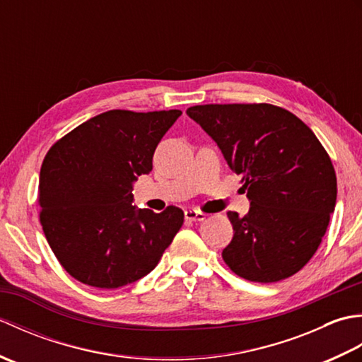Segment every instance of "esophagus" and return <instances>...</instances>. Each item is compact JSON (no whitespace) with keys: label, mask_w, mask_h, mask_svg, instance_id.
I'll return each mask as SVG.
<instances>
[{"label":"esophagus","mask_w":362,"mask_h":362,"mask_svg":"<svg viewBox=\"0 0 362 362\" xmlns=\"http://www.w3.org/2000/svg\"><path fill=\"white\" fill-rule=\"evenodd\" d=\"M205 218H206V214L202 213L201 210H194V209L185 210V219L187 221H204Z\"/></svg>","instance_id":"1"}]
</instances>
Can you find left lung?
<instances>
[{"mask_svg":"<svg viewBox=\"0 0 362 362\" xmlns=\"http://www.w3.org/2000/svg\"><path fill=\"white\" fill-rule=\"evenodd\" d=\"M187 115L209 134L241 175L250 209L227 216L233 238L222 258L243 279L275 283L316 253L334 211L332 160L313 130L272 104H206Z\"/></svg>","mask_w":362,"mask_h":362,"instance_id":"obj_1","label":"left lung"}]
</instances>
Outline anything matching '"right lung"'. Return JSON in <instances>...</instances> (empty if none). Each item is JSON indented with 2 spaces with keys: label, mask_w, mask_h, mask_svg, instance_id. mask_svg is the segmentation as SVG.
Returning <instances> with one entry per match:
<instances>
[{
  "label": "right lung",
  "mask_w": 362,
  "mask_h": 362,
  "mask_svg": "<svg viewBox=\"0 0 362 362\" xmlns=\"http://www.w3.org/2000/svg\"><path fill=\"white\" fill-rule=\"evenodd\" d=\"M180 110H109L52 146L40 169L46 240L83 284L117 289L148 275L183 224V211L135 209L134 182L152 171L157 144Z\"/></svg>",
  "instance_id": "right-lung-1"
}]
</instances>
